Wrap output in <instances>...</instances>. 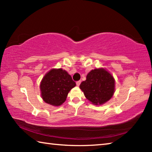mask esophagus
Returning <instances> with one entry per match:
<instances>
[{
	"label": "esophagus",
	"instance_id": "1",
	"mask_svg": "<svg viewBox=\"0 0 152 152\" xmlns=\"http://www.w3.org/2000/svg\"><path fill=\"white\" fill-rule=\"evenodd\" d=\"M80 83H81V81H80V80L77 81V82H76V85L78 86H80Z\"/></svg>",
	"mask_w": 152,
	"mask_h": 152
}]
</instances>
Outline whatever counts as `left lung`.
Returning a JSON list of instances; mask_svg holds the SVG:
<instances>
[{
	"mask_svg": "<svg viewBox=\"0 0 152 152\" xmlns=\"http://www.w3.org/2000/svg\"><path fill=\"white\" fill-rule=\"evenodd\" d=\"M80 88L92 104L101 105L113 97L115 91V80L106 69L96 68L89 72L86 80L80 85Z\"/></svg>",
	"mask_w": 152,
	"mask_h": 152,
	"instance_id": "obj_1",
	"label": "left lung"
}]
</instances>
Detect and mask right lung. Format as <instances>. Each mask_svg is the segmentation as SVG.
<instances>
[{
  "instance_id": "add662e5",
  "label": "right lung",
  "mask_w": 152,
  "mask_h": 152,
  "mask_svg": "<svg viewBox=\"0 0 152 152\" xmlns=\"http://www.w3.org/2000/svg\"><path fill=\"white\" fill-rule=\"evenodd\" d=\"M75 86V82L66 70L52 68L41 81V96L47 104L59 107L66 101L68 92Z\"/></svg>"
}]
</instances>
